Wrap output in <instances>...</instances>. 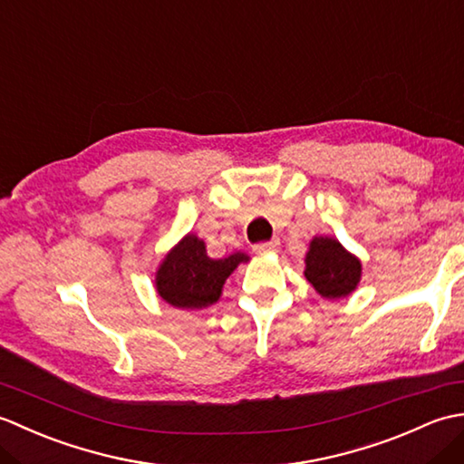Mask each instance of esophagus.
I'll list each match as a JSON object with an SVG mask.
<instances>
[{
    "instance_id": "obj_1",
    "label": "esophagus",
    "mask_w": 464,
    "mask_h": 464,
    "mask_svg": "<svg viewBox=\"0 0 464 464\" xmlns=\"http://www.w3.org/2000/svg\"><path fill=\"white\" fill-rule=\"evenodd\" d=\"M279 239H271V241H265V243H257L253 245V251L257 255H265V253H271V251H277L279 249Z\"/></svg>"
}]
</instances>
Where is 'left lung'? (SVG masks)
<instances>
[{"label": "left lung", "mask_w": 464, "mask_h": 464, "mask_svg": "<svg viewBox=\"0 0 464 464\" xmlns=\"http://www.w3.org/2000/svg\"><path fill=\"white\" fill-rule=\"evenodd\" d=\"M304 277L323 297L339 299L354 291L361 279V261L329 237H314L304 259Z\"/></svg>", "instance_id": "8db88e82"}]
</instances>
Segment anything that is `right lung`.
Returning <instances> with one entry per match:
<instances>
[{
    "label": "right lung",
    "instance_id": "1",
    "mask_svg": "<svg viewBox=\"0 0 464 464\" xmlns=\"http://www.w3.org/2000/svg\"><path fill=\"white\" fill-rule=\"evenodd\" d=\"M245 261H249L245 253H233L225 259L207 257L205 243L187 235L157 271V293L179 309L209 307L219 299L227 277Z\"/></svg>",
    "mask_w": 464,
    "mask_h": 464
}]
</instances>
